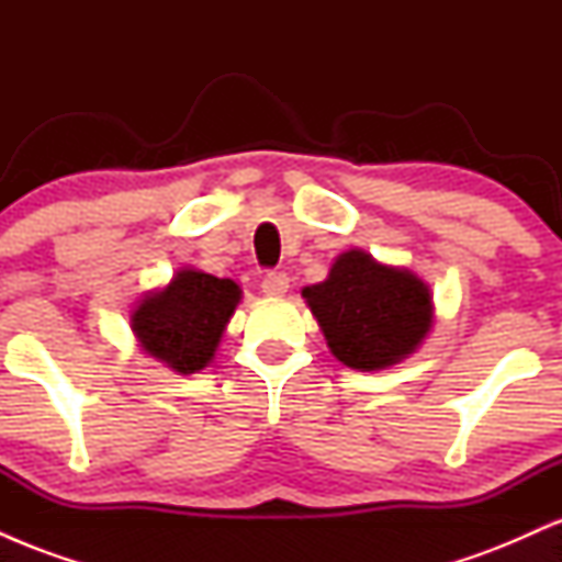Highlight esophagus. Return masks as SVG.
<instances>
[{
    "label": "esophagus",
    "instance_id": "esophagus-1",
    "mask_svg": "<svg viewBox=\"0 0 562 562\" xmlns=\"http://www.w3.org/2000/svg\"><path fill=\"white\" fill-rule=\"evenodd\" d=\"M288 288H290V280H288L285 272H269V274H263L261 290H263V293H267V295H285Z\"/></svg>",
    "mask_w": 562,
    "mask_h": 562
}]
</instances>
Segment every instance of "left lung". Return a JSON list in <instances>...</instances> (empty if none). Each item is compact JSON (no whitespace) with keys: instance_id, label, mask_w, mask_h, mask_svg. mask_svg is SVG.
<instances>
[{"instance_id":"8db88e82","label":"left lung","mask_w":562,"mask_h":562,"mask_svg":"<svg viewBox=\"0 0 562 562\" xmlns=\"http://www.w3.org/2000/svg\"><path fill=\"white\" fill-rule=\"evenodd\" d=\"M303 299L335 357L364 372L402 362L434 322L428 285L364 250L338 256L325 282L303 288Z\"/></svg>"}]
</instances>
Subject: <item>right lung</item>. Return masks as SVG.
Listing matches in <instances>:
<instances>
[{
	"label": "right lung",
	"instance_id": "add662e5",
	"mask_svg": "<svg viewBox=\"0 0 562 562\" xmlns=\"http://www.w3.org/2000/svg\"><path fill=\"white\" fill-rule=\"evenodd\" d=\"M237 303L240 288L232 280L182 269L164 290L139 303L132 314V330L150 357L190 375L214 359Z\"/></svg>",
	"mask_w": 562,
	"mask_h": 562
}]
</instances>
